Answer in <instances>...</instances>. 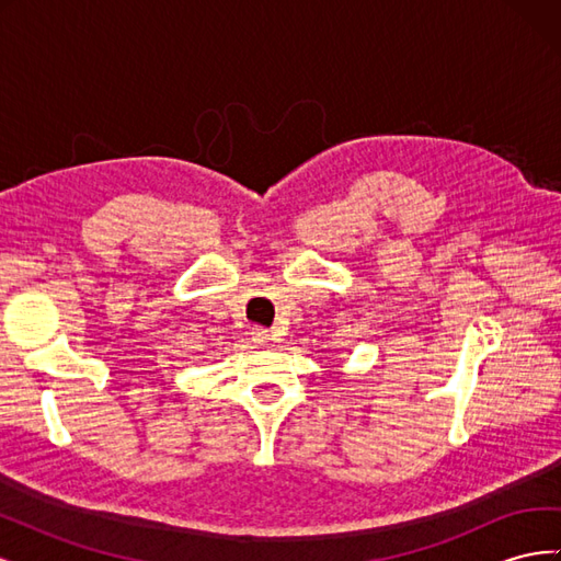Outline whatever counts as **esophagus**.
<instances>
[{"label": "esophagus", "instance_id": "esophagus-1", "mask_svg": "<svg viewBox=\"0 0 561 561\" xmlns=\"http://www.w3.org/2000/svg\"><path fill=\"white\" fill-rule=\"evenodd\" d=\"M250 336H252L254 344H266L271 334H268V330H264V328H252V330H250Z\"/></svg>", "mask_w": 561, "mask_h": 561}]
</instances>
